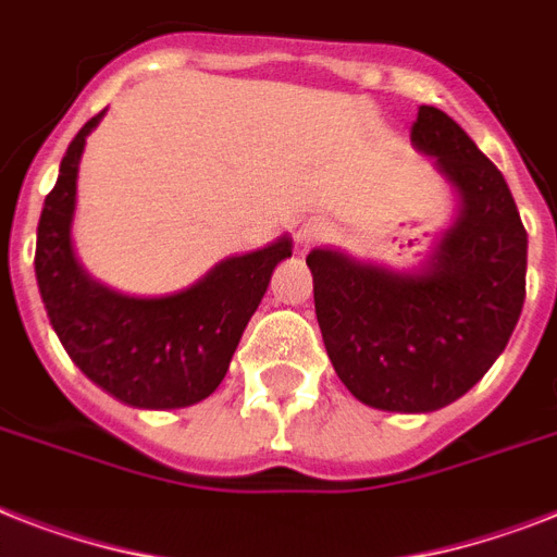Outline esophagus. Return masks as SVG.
<instances>
[{
  "mask_svg": "<svg viewBox=\"0 0 557 557\" xmlns=\"http://www.w3.org/2000/svg\"><path fill=\"white\" fill-rule=\"evenodd\" d=\"M326 236H330V225L321 222V219H309V222H304L300 231H297V245H300V248H309V245L321 243Z\"/></svg>",
  "mask_w": 557,
  "mask_h": 557,
  "instance_id": "esophagus-1",
  "label": "esophagus"
}]
</instances>
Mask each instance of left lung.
I'll return each instance as SVG.
<instances>
[{
  "label": "left lung",
  "instance_id": "obj_1",
  "mask_svg": "<svg viewBox=\"0 0 557 557\" xmlns=\"http://www.w3.org/2000/svg\"><path fill=\"white\" fill-rule=\"evenodd\" d=\"M410 141L457 193V213L419 265L314 248V314L347 389L375 410L431 413L500 358L527 297V231L506 178L466 129L419 107Z\"/></svg>",
  "mask_w": 557,
  "mask_h": 557
}]
</instances>
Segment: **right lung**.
I'll return each instance as SVG.
<instances>
[{"label":"right lung","instance_id":"right-lung-1","mask_svg":"<svg viewBox=\"0 0 557 557\" xmlns=\"http://www.w3.org/2000/svg\"><path fill=\"white\" fill-rule=\"evenodd\" d=\"M103 115L107 109L74 135L42 205L34 257L39 295L69 358L103 393L138 410L190 407L222 384L271 271L292 257V239L225 257L173 295L135 297L95 280L74 253L72 222L86 138Z\"/></svg>","mask_w":557,"mask_h":557}]
</instances>
